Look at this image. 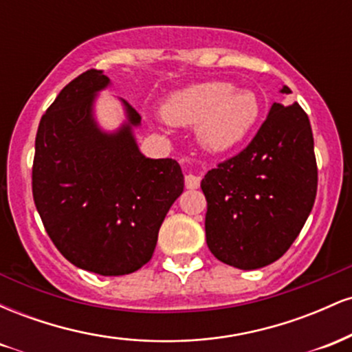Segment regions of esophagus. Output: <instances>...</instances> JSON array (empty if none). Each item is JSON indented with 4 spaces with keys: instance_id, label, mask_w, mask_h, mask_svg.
<instances>
[{
    "instance_id": "1",
    "label": "esophagus",
    "mask_w": 352,
    "mask_h": 352,
    "mask_svg": "<svg viewBox=\"0 0 352 352\" xmlns=\"http://www.w3.org/2000/svg\"><path fill=\"white\" fill-rule=\"evenodd\" d=\"M200 185V177L195 175V173H187L185 175V187L193 190V188H199Z\"/></svg>"
}]
</instances>
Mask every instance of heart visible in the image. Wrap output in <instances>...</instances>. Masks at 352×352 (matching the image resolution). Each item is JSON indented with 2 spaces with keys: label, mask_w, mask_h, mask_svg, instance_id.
Returning a JSON list of instances; mask_svg holds the SVG:
<instances>
[{
  "label": "heart",
  "mask_w": 352,
  "mask_h": 352,
  "mask_svg": "<svg viewBox=\"0 0 352 352\" xmlns=\"http://www.w3.org/2000/svg\"><path fill=\"white\" fill-rule=\"evenodd\" d=\"M261 114L256 92L227 80H205L173 92L162 116L173 125H195L197 139L212 152L233 148L253 131Z\"/></svg>",
  "instance_id": "b5f03b06"
}]
</instances>
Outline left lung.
<instances>
[{
  "instance_id": "left-lung-1",
  "label": "left lung",
  "mask_w": 352,
  "mask_h": 352,
  "mask_svg": "<svg viewBox=\"0 0 352 352\" xmlns=\"http://www.w3.org/2000/svg\"><path fill=\"white\" fill-rule=\"evenodd\" d=\"M281 92L289 94V87ZM205 233L213 256L258 270L288 252L308 220L318 190L313 131L300 104L274 102L240 153L208 170Z\"/></svg>"
}]
</instances>
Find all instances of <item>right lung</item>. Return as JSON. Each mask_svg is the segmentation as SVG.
I'll return each mask as SVG.
<instances>
[{
	"mask_svg": "<svg viewBox=\"0 0 352 352\" xmlns=\"http://www.w3.org/2000/svg\"><path fill=\"white\" fill-rule=\"evenodd\" d=\"M102 71L71 80L41 117L33 162V197L47 235L80 270L120 276L152 258L160 225L184 192L173 159H147L132 127L140 116L125 100L127 122L100 131L94 98L109 86Z\"/></svg>",
	"mask_w": 352,
	"mask_h": 352,
	"instance_id": "right-lung-1",
	"label": "right lung"
}]
</instances>
